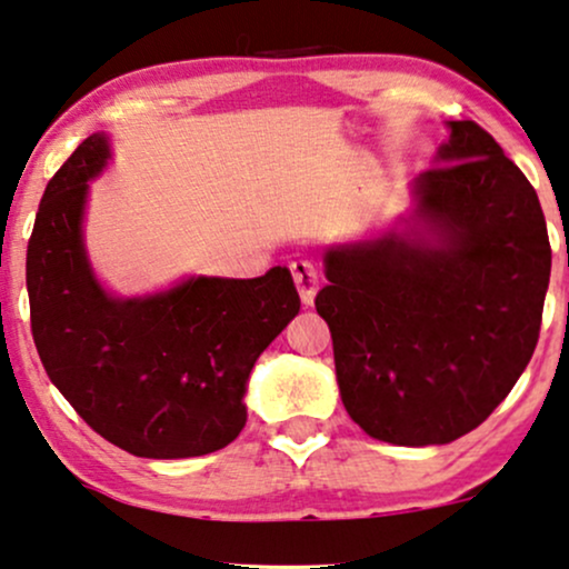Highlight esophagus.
<instances>
[{
	"label": "esophagus",
	"mask_w": 569,
	"mask_h": 569,
	"mask_svg": "<svg viewBox=\"0 0 569 569\" xmlns=\"http://www.w3.org/2000/svg\"><path fill=\"white\" fill-rule=\"evenodd\" d=\"M291 276H293V283H297V291L299 297H302V302L312 305L315 293H318V270H315V264L299 259V262L291 264Z\"/></svg>",
	"instance_id": "obj_1"
}]
</instances>
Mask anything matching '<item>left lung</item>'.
<instances>
[{
    "mask_svg": "<svg viewBox=\"0 0 569 569\" xmlns=\"http://www.w3.org/2000/svg\"><path fill=\"white\" fill-rule=\"evenodd\" d=\"M402 230L326 251L315 307L341 402L373 440L423 448L477 429L536 352L551 276L538 193L475 121H448Z\"/></svg>",
    "mask_w": 569,
    "mask_h": 569,
    "instance_id": "obj_1",
    "label": "left lung"
}]
</instances>
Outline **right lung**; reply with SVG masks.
Instances as JSON below:
<instances>
[{"label":"right lung","mask_w":569,"mask_h":569,"mask_svg":"<svg viewBox=\"0 0 569 569\" xmlns=\"http://www.w3.org/2000/svg\"><path fill=\"white\" fill-rule=\"evenodd\" d=\"M111 159L89 134L54 172L26 254L31 333L47 376L89 427L140 458L224 448L246 427V381L259 355L297 318L289 267L259 278H184L119 299L89 267L81 222Z\"/></svg>","instance_id":"obj_1"}]
</instances>
